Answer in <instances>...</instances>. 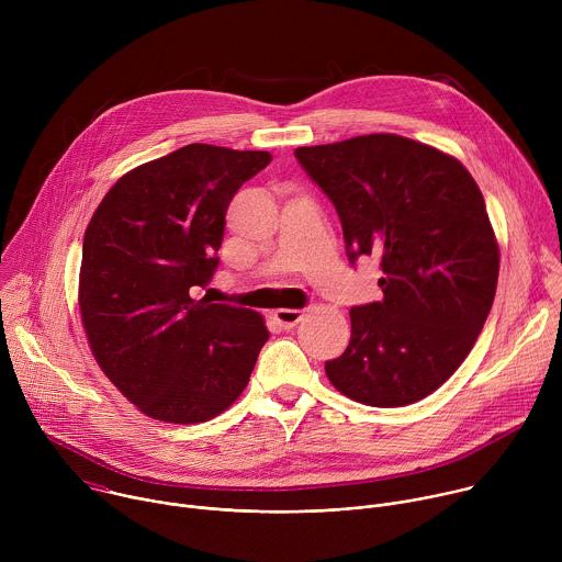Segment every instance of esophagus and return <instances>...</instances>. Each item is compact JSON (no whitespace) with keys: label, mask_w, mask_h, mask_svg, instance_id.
Returning <instances> with one entry per match:
<instances>
[{"label":"esophagus","mask_w":562,"mask_h":562,"mask_svg":"<svg viewBox=\"0 0 562 562\" xmlns=\"http://www.w3.org/2000/svg\"><path fill=\"white\" fill-rule=\"evenodd\" d=\"M273 317H276V323L280 325V327H284V329H293L300 319L304 317V313L300 311V308H278L276 313H273Z\"/></svg>","instance_id":"34e87169"}]
</instances>
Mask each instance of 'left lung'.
<instances>
[{
    "label": "left lung",
    "instance_id": "8db88e82",
    "mask_svg": "<svg viewBox=\"0 0 562 562\" xmlns=\"http://www.w3.org/2000/svg\"><path fill=\"white\" fill-rule=\"evenodd\" d=\"M295 157L334 202L351 265L378 256L382 269L384 297L351 308L327 378L369 407L418 403L462 364L494 304L501 251L483 193L456 157L393 133Z\"/></svg>",
    "mask_w": 562,
    "mask_h": 562
}]
</instances>
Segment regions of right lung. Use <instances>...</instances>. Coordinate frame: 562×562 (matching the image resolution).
I'll return each mask as SVG.
<instances>
[{
	"mask_svg": "<svg viewBox=\"0 0 562 562\" xmlns=\"http://www.w3.org/2000/svg\"><path fill=\"white\" fill-rule=\"evenodd\" d=\"M267 150L189 144L122 176L85 233L79 313L106 378L146 416L228 409L269 340L260 313L195 300L217 269L228 202Z\"/></svg>",
	"mask_w": 562,
	"mask_h": 562,
	"instance_id": "obj_1",
	"label": "right lung"
}]
</instances>
